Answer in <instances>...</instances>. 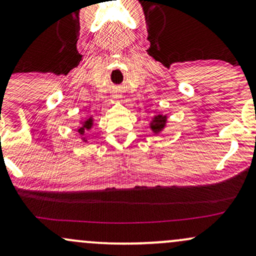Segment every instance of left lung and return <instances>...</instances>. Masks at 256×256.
<instances>
[{
    "label": "left lung",
    "mask_w": 256,
    "mask_h": 256,
    "mask_svg": "<svg viewBox=\"0 0 256 256\" xmlns=\"http://www.w3.org/2000/svg\"><path fill=\"white\" fill-rule=\"evenodd\" d=\"M165 123H166V116L156 115L153 117L151 122V129L153 130V133L157 134L159 132H162V129L165 127Z\"/></svg>",
    "instance_id": "8db88e82"
}]
</instances>
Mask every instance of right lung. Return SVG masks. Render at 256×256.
Instances as JSON below:
<instances>
[{"mask_svg": "<svg viewBox=\"0 0 256 256\" xmlns=\"http://www.w3.org/2000/svg\"><path fill=\"white\" fill-rule=\"evenodd\" d=\"M91 127H92V117H90V118H87L86 121L84 122V124L81 126V128L78 132H79L81 135H84V133H85L86 129H90Z\"/></svg>", "mask_w": 256, "mask_h": 256, "instance_id": "add662e5", "label": "right lung"}]
</instances>
